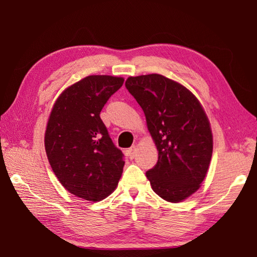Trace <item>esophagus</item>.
Returning <instances> with one entry per match:
<instances>
[{"label": "esophagus", "mask_w": 257, "mask_h": 257, "mask_svg": "<svg viewBox=\"0 0 257 257\" xmlns=\"http://www.w3.org/2000/svg\"><path fill=\"white\" fill-rule=\"evenodd\" d=\"M135 153H136V146H132L129 149H128V156L129 158H133L135 157Z\"/></svg>", "instance_id": "1"}]
</instances>
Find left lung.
Wrapping results in <instances>:
<instances>
[{
  "instance_id": "1",
  "label": "left lung",
  "mask_w": 257,
  "mask_h": 257,
  "mask_svg": "<svg viewBox=\"0 0 257 257\" xmlns=\"http://www.w3.org/2000/svg\"><path fill=\"white\" fill-rule=\"evenodd\" d=\"M125 87L142 106L158 151L156 165L146 172L152 189L169 202L183 201L201 186L212 156V133L201 103L160 74L130 76Z\"/></svg>"
}]
</instances>
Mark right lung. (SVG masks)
Segmentation results:
<instances>
[{
    "mask_svg": "<svg viewBox=\"0 0 257 257\" xmlns=\"http://www.w3.org/2000/svg\"><path fill=\"white\" fill-rule=\"evenodd\" d=\"M122 77L90 75L74 83L56 100L45 133L49 164L69 193L101 201L115 190L122 174L123 154L100 118Z\"/></svg>",
    "mask_w": 257,
    "mask_h": 257,
    "instance_id": "1",
    "label": "right lung"
}]
</instances>
